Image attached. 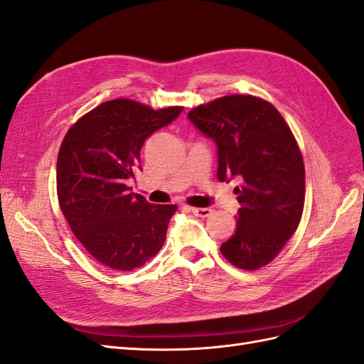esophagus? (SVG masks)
Here are the masks:
<instances>
[{"mask_svg": "<svg viewBox=\"0 0 364 364\" xmlns=\"http://www.w3.org/2000/svg\"><path fill=\"white\" fill-rule=\"evenodd\" d=\"M191 212H192L195 216L207 218V216H210L212 209H209V207H191Z\"/></svg>", "mask_w": 364, "mask_h": 364, "instance_id": "1", "label": "esophagus"}]
</instances>
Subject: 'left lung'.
Returning a JSON list of instances; mask_svg holds the SVG:
<instances>
[{
    "label": "left lung",
    "instance_id": "8db88e82",
    "mask_svg": "<svg viewBox=\"0 0 364 364\" xmlns=\"http://www.w3.org/2000/svg\"><path fill=\"white\" fill-rule=\"evenodd\" d=\"M188 119L218 148V180L240 178L236 232L221 253L257 269L297 230L305 204V166L291 129L272 103L232 95L189 111Z\"/></svg>",
    "mask_w": 364,
    "mask_h": 364
}]
</instances>
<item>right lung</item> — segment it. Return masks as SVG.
I'll return each instance as SVG.
<instances>
[{"label":"right lung","mask_w":364,"mask_h":364,"mask_svg":"<svg viewBox=\"0 0 364 364\" xmlns=\"http://www.w3.org/2000/svg\"><path fill=\"white\" fill-rule=\"evenodd\" d=\"M181 111L114 99L82 116L62 140L56 164L60 210L100 264L131 272L163 247L176 205L148 203L131 192L127 180L141 169L144 140Z\"/></svg>","instance_id":"right-lung-1"}]
</instances>
